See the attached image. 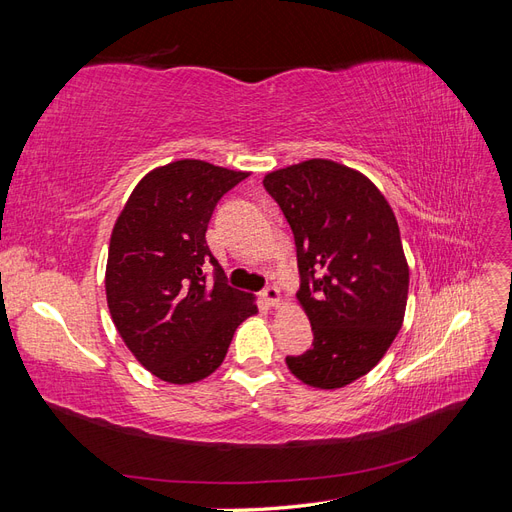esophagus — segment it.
Returning a JSON list of instances; mask_svg holds the SVG:
<instances>
[{
  "label": "esophagus",
  "mask_w": 512,
  "mask_h": 512,
  "mask_svg": "<svg viewBox=\"0 0 512 512\" xmlns=\"http://www.w3.org/2000/svg\"><path fill=\"white\" fill-rule=\"evenodd\" d=\"M262 299H265V303L269 307H277V305H282V292L277 286H267L265 290H262Z\"/></svg>",
  "instance_id": "34e87169"
}]
</instances>
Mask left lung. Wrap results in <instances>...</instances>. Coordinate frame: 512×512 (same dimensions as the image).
Instances as JSON below:
<instances>
[{"label": "left lung", "mask_w": 512, "mask_h": 512, "mask_svg": "<svg viewBox=\"0 0 512 512\" xmlns=\"http://www.w3.org/2000/svg\"><path fill=\"white\" fill-rule=\"evenodd\" d=\"M265 190L292 228L299 305L314 348L286 365L314 389H342L374 369L397 337L410 269L391 205L363 173L305 160L267 173Z\"/></svg>", "instance_id": "8db88e82"}]
</instances>
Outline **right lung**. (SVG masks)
<instances>
[{
  "mask_svg": "<svg viewBox=\"0 0 512 512\" xmlns=\"http://www.w3.org/2000/svg\"><path fill=\"white\" fill-rule=\"evenodd\" d=\"M250 173L205 160L158 166L136 183L113 226L106 303L115 329L153 376L192 384L224 361L256 297L226 284L207 245L218 200ZM211 261L213 283L202 273Z\"/></svg>",
  "mask_w": 512,
  "mask_h": 512,
  "instance_id": "1",
  "label": "right lung"
}]
</instances>
